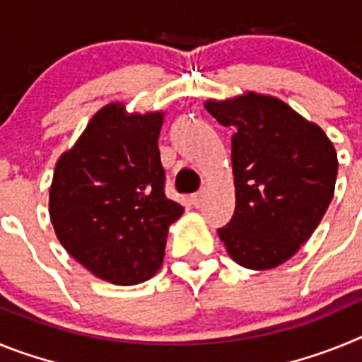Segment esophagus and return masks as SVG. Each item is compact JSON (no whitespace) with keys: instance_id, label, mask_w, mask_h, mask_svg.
I'll return each mask as SVG.
<instances>
[{"instance_id":"34e87169","label":"esophagus","mask_w":362,"mask_h":362,"mask_svg":"<svg viewBox=\"0 0 362 362\" xmlns=\"http://www.w3.org/2000/svg\"><path fill=\"white\" fill-rule=\"evenodd\" d=\"M203 199H204V190H199L190 196V203L194 204V206H199V204L203 203Z\"/></svg>"}]
</instances>
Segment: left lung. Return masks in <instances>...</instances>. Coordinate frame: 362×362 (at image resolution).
Instances as JSON below:
<instances>
[{
  "label": "left lung",
  "instance_id": "left-lung-1",
  "mask_svg": "<svg viewBox=\"0 0 362 362\" xmlns=\"http://www.w3.org/2000/svg\"><path fill=\"white\" fill-rule=\"evenodd\" d=\"M204 107L235 130V210L217 230L221 241L241 267H279L308 241L334 197V145L317 124L272 95L248 92Z\"/></svg>",
  "mask_w": 362,
  "mask_h": 362
}]
</instances>
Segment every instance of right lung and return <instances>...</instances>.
Returning a JSON list of instances; mask_svg holds the SVG:
<instances>
[{"label":"right lung","instance_id":"1","mask_svg":"<svg viewBox=\"0 0 362 362\" xmlns=\"http://www.w3.org/2000/svg\"><path fill=\"white\" fill-rule=\"evenodd\" d=\"M163 112L103 107L59 158L50 221L66 252L99 279L130 286L156 276L168 226L183 206L165 194L158 139Z\"/></svg>","mask_w":362,"mask_h":362}]
</instances>
